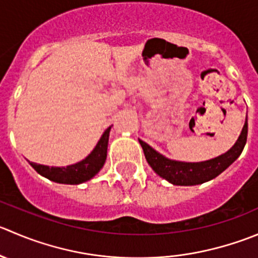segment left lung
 Returning a JSON list of instances; mask_svg holds the SVG:
<instances>
[{"mask_svg": "<svg viewBox=\"0 0 258 258\" xmlns=\"http://www.w3.org/2000/svg\"><path fill=\"white\" fill-rule=\"evenodd\" d=\"M247 132H248V123L246 119L241 135L234 146L226 154L203 162L172 161L155 151L146 142L141 140L139 141L144 150L147 162L157 175L174 185H197L203 184L218 176L242 154L247 141Z\"/></svg>", "mask_w": 258, "mask_h": 258, "instance_id": "left-lung-1", "label": "left lung"}]
</instances>
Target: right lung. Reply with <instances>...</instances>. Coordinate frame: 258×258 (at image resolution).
I'll list each match as a JSON object with an SVG mask.
<instances>
[{
  "instance_id": "add662e5",
  "label": "right lung",
  "mask_w": 258,
  "mask_h": 258,
  "mask_svg": "<svg viewBox=\"0 0 258 258\" xmlns=\"http://www.w3.org/2000/svg\"><path fill=\"white\" fill-rule=\"evenodd\" d=\"M109 131H111V127H108L104 131L97 146L94 147L93 151L83 161L77 162L74 165H69L67 167H49L45 166V165L35 164V162H30V165L40 175L55 182L81 184V182L87 181V180L92 179L104 165L107 157V145H108Z\"/></svg>"
}]
</instances>
